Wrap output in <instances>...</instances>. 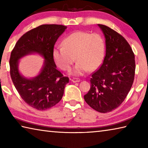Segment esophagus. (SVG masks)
<instances>
[{"mask_svg":"<svg viewBox=\"0 0 148 148\" xmlns=\"http://www.w3.org/2000/svg\"><path fill=\"white\" fill-rule=\"evenodd\" d=\"M72 82L74 83H77V82H80V79L79 78H76V77H74L71 79Z\"/></svg>","mask_w":148,"mask_h":148,"instance_id":"34e87169","label":"esophagus"}]
</instances>
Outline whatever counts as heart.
<instances>
[{"label": "heart", "mask_w": 148, "mask_h": 148, "mask_svg": "<svg viewBox=\"0 0 148 148\" xmlns=\"http://www.w3.org/2000/svg\"><path fill=\"white\" fill-rule=\"evenodd\" d=\"M105 53L106 43L101 34L78 31L66 37L62 47L53 50L52 58L59 68L65 71L70 70L76 58L77 63L71 74L81 75L97 69L103 62Z\"/></svg>", "instance_id": "obj_1"}]
</instances>
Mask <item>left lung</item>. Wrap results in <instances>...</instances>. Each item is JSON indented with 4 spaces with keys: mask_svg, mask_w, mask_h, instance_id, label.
Here are the masks:
<instances>
[{
    "mask_svg": "<svg viewBox=\"0 0 148 148\" xmlns=\"http://www.w3.org/2000/svg\"><path fill=\"white\" fill-rule=\"evenodd\" d=\"M106 37L103 63L91 75V87L84 95L90 107L100 112H111L124 101L135 74V54L122 35L107 26L98 25Z\"/></svg>",
    "mask_w": 148,
    "mask_h": 148,
    "instance_id": "8db88e82",
    "label": "left lung"
}]
</instances>
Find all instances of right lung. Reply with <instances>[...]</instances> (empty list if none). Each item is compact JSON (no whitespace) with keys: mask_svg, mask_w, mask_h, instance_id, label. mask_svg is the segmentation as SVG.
Returning a JSON list of instances; mask_svg holds the SVG:
<instances>
[{"mask_svg":"<svg viewBox=\"0 0 148 148\" xmlns=\"http://www.w3.org/2000/svg\"><path fill=\"white\" fill-rule=\"evenodd\" d=\"M66 26L42 25L21 37L11 52L10 76L21 97L29 106L40 111L51 108L63 97L68 77L56 69L52 58L56 42L66 29ZM36 52L45 59L40 74L32 79L21 76L18 70V60Z\"/></svg>","mask_w":148,"mask_h":148,"instance_id":"add662e5","label":"right lung"}]
</instances>
